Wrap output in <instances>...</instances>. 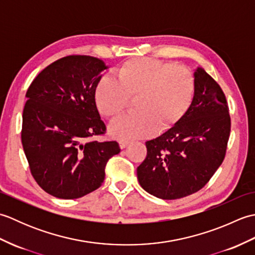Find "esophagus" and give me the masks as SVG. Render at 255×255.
I'll return each mask as SVG.
<instances>
[{
  "instance_id": "obj_1",
  "label": "esophagus",
  "mask_w": 255,
  "mask_h": 255,
  "mask_svg": "<svg viewBox=\"0 0 255 255\" xmlns=\"http://www.w3.org/2000/svg\"><path fill=\"white\" fill-rule=\"evenodd\" d=\"M129 143H130L129 141H119V147H121V149H125Z\"/></svg>"
}]
</instances>
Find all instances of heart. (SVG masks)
Masks as SVG:
<instances>
[{
  "instance_id": "obj_1",
  "label": "heart",
  "mask_w": 255,
  "mask_h": 255,
  "mask_svg": "<svg viewBox=\"0 0 255 255\" xmlns=\"http://www.w3.org/2000/svg\"><path fill=\"white\" fill-rule=\"evenodd\" d=\"M117 80L104 75L94 100L102 116L114 118L136 99L134 115L115 119L108 128L114 139L127 141L171 130L191 110L196 82L189 69L153 58H131L116 70Z\"/></svg>"
}]
</instances>
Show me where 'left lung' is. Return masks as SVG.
<instances>
[{
    "label": "left lung",
    "instance_id": "1",
    "mask_svg": "<svg viewBox=\"0 0 255 255\" xmlns=\"http://www.w3.org/2000/svg\"><path fill=\"white\" fill-rule=\"evenodd\" d=\"M196 93L183 121L145 142L147 156L137 169L145 192L177 199L202 189L225 159L231 121L225 93L202 68L194 73Z\"/></svg>",
    "mask_w": 255,
    "mask_h": 255
}]
</instances>
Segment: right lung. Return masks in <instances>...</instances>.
Segmentation results:
<instances>
[{"label": "right lung", "instance_id": "add662e5", "mask_svg": "<svg viewBox=\"0 0 255 255\" xmlns=\"http://www.w3.org/2000/svg\"><path fill=\"white\" fill-rule=\"evenodd\" d=\"M106 69L99 58L67 56L42 70L26 92L21 143L32 177L52 196L73 199L95 191L107 161L121 152L116 141L93 139L106 132L94 100Z\"/></svg>", "mask_w": 255, "mask_h": 255}]
</instances>
